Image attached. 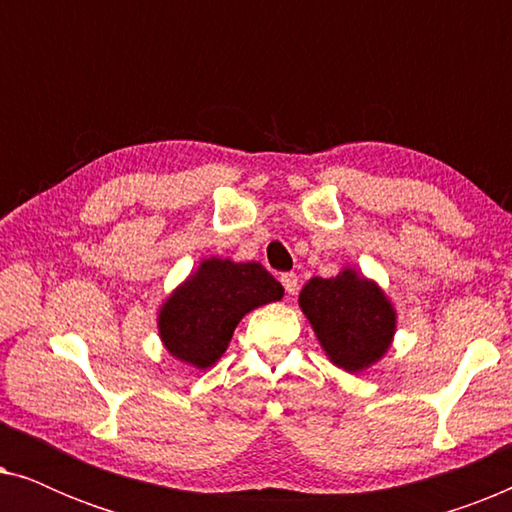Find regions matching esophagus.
Returning <instances> with one entry per match:
<instances>
[{
    "label": "esophagus",
    "instance_id": "34e87169",
    "mask_svg": "<svg viewBox=\"0 0 512 512\" xmlns=\"http://www.w3.org/2000/svg\"><path fill=\"white\" fill-rule=\"evenodd\" d=\"M282 284H284L286 293H296V289H298V275H296V272H284Z\"/></svg>",
    "mask_w": 512,
    "mask_h": 512
}]
</instances>
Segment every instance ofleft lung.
<instances>
[{
    "instance_id": "obj_1",
    "label": "left lung",
    "mask_w": 512,
    "mask_h": 512,
    "mask_svg": "<svg viewBox=\"0 0 512 512\" xmlns=\"http://www.w3.org/2000/svg\"><path fill=\"white\" fill-rule=\"evenodd\" d=\"M317 338L338 368L359 373L382 359L396 331V312L380 286L342 270L331 279L312 277L298 298Z\"/></svg>"
}]
</instances>
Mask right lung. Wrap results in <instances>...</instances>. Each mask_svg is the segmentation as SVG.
I'll return each mask as SVG.
<instances>
[{
    "label": "right lung",
    "instance_id": "1",
    "mask_svg": "<svg viewBox=\"0 0 512 512\" xmlns=\"http://www.w3.org/2000/svg\"><path fill=\"white\" fill-rule=\"evenodd\" d=\"M282 296V284L261 263L207 258L167 298L158 317L160 338L179 361L209 368L226 352L244 314Z\"/></svg>",
    "mask_w": 512,
    "mask_h": 512
}]
</instances>
